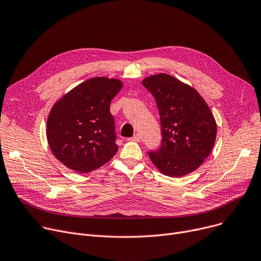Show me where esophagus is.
Returning a JSON list of instances; mask_svg holds the SVG:
<instances>
[{
    "mask_svg": "<svg viewBox=\"0 0 261 261\" xmlns=\"http://www.w3.org/2000/svg\"><path fill=\"white\" fill-rule=\"evenodd\" d=\"M132 141H134V142H141V135L138 134V133H136L132 138H131Z\"/></svg>",
    "mask_w": 261,
    "mask_h": 261,
    "instance_id": "esophagus-1",
    "label": "esophagus"
}]
</instances>
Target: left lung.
<instances>
[{
	"label": "left lung",
	"mask_w": 261,
	"mask_h": 261,
	"mask_svg": "<svg viewBox=\"0 0 261 261\" xmlns=\"http://www.w3.org/2000/svg\"><path fill=\"white\" fill-rule=\"evenodd\" d=\"M160 112L162 146L148 152L163 174L181 177L195 171L210 155L216 140L215 118L204 99L174 76L160 73L143 80Z\"/></svg>",
	"instance_id": "1"
}]
</instances>
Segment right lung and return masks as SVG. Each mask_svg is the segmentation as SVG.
<instances>
[{"mask_svg":"<svg viewBox=\"0 0 261 261\" xmlns=\"http://www.w3.org/2000/svg\"><path fill=\"white\" fill-rule=\"evenodd\" d=\"M123 83L93 77L77 85L51 108L47 141L51 152L67 168L88 173L108 163L118 150L111 99Z\"/></svg>","mask_w":261,"mask_h":261,"instance_id":"obj_1","label":"right lung"}]
</instances>
